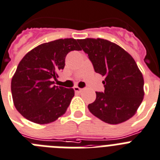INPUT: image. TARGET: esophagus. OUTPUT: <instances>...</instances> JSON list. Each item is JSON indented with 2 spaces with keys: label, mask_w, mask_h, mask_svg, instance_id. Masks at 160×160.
<instances>
[{
  "label": "esophagus",
  "mask_w": 160,
  "mask_h": 160,
  "mask_svg": "<svg viewBox=\"0 0 160 160\" xmlns=\"http://www.w3.org/2000/svg\"><path fill=\"white\" fill-rule=\"evenodd\" d=\"M73 90H74L75 92H78V93H80V92H82V91L83 89H82V88H80V87H74V88H73Z\"/></svg>",
  "instance_id": "34e87169"
}]
</instances>
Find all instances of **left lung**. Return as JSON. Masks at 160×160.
Listing matches in <instances>:
<instances>
[{"label": "left lung", "instance_id": "obj_1", "mask_svg": "<svg viewBox=\"0 0 160 160\" xmlns=\"http://www.w3.org/2000/svg\"><path fill=\"white\" fill-rule=\"evenodd\" d=\"M88 55L94 69L105 78L103 92L88 105L89 111L101 121L117 125L134 115L143 100L144 80L130 54L119 45L103 39H78Z\"/></svg>", "mask_w": 160, "mask_h": 160}]
</instances>
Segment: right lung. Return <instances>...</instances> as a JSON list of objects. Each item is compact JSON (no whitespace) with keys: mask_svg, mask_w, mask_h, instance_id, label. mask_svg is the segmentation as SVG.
<instances>
[{"mask_svg":"<svg viewBox=\"0 0 160 160\" xmlns=\"http://www.w3.org/2000/svg\"><path fill=\"white\" fill-rule=\"evenodd\" d=\"M82 50L74 39L44 43L27 52L12 78L13 104L26 119L44 125L64 115L74 96L73 88L53 85L70 51Z\"/></svg>","mask_w":160,"mask_h":160,"instance_id":"1","label":"right lung"}]
</instances>
